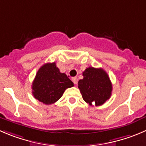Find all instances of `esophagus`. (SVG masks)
Here are the masks:
<instances>
[{
    "instance_id": "1",
    "label": "esophagus",
    "mask_w": 146,
    "mask_h": 146,
    "mask_svg": "<svg viewBox=\"0 0 146 146\" xmlns=\"http://www.w3.org/2000/svg\"><path fill=\"white\" fill-rule=\"evenodd\" d=\"M72 81L73 82V83H74V84H77V83H78V78L76 77H74V78H72Z\"/></svg>"
}]
</instances>
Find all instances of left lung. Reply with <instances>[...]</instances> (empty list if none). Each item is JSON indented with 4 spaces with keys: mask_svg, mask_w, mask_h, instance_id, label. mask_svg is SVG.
<instances>
[{
    "mask_svg": "<svg viewBox=\"0 0 146 146\" xmlns=\"http://www.w3.org/2000/svg\"><path fill=\"white\" fill-rule=\"evenodd\" d=\"M83 78L78 81V88L83 100L90 106L103 105L111 96L112 83L102 68L88 67L83 71Z\"/></svg>",
    "mask_w": 146,
    "mask_h": 146,
    "instance_id": "8db88e82",
    "label": "left lung"
}]
</instances>
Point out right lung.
Instances as JSON below:
<instances>
[{"label":"right lung","mask_w":146,"mask_h":146,"mask_svg":"<svg viewBox=\"0 0 146 146\" xmlns=\"http://www.w3.org/2000/svg\"><path fill=\"white\" fill-rule=\"evenodd\" d=\"M73 86L66 74L60 73L56 63L42 66L35 75L32 83V93L35 99L46 105L56 103L65 90Z\"/></svg>","instance_id":"1"}]
</instances>
